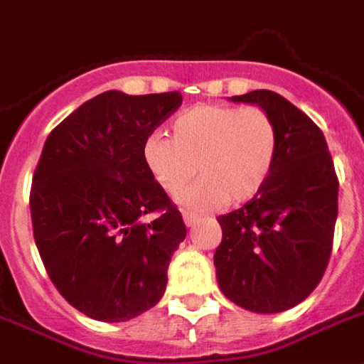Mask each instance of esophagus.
Returning <instances> with one entry per match:
<instances>
[{"instance_id": "esophagus-1", "label": "esophagus", "mask_w": 364, "mask_h": 364, "mask_svg": "<svg viewBox=\"0 0 364 364\" xmlns=\"http://www.w3.org/2000/svg\"><path fill=\"white\" fill-rule=\"evenodd\" d=\"M183 220H185V226H187V228H191V226H193V224L197 222V216H195V214L183 213Z\"/></svg>"}]
</instances>
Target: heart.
Returning a JSON list of instances; mask_svg holds the SVG:
<instances>
[{
    "mask_svg": "<svg viewBox=\"0 0 364 364\" xmlns=\"http://www.w3.org/2000/svg\"><path fill=\"white\" fill-rule=\"evenodd\" d=\"M173 138L151 132L144 164L161 189L175 195L197 171L195 185L177 203L191 213H210L252 200L271 177L279 134L261 107L197 105L173 120Z\"/></svg>",
    "mask_w": 364,
    "mask_h": 364,
    "instance_id": "heart-1",
    "label": "heart"
}]
</instances>
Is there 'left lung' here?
I'll return each mask as SVG.
<instances>
[{
  "label": "left lung",
  "instance_id": "8db88e82",
  "mask_svg": "<svg viewBox=\"0 0 364 364\" xmlns=\"http://www.w3.org/2000/svg\"><path fill=\"white\" fill-rule=\"evenodd\" d=\"M230 101L267 111L279 148L265 187L218 218L216 279L224 296L250 312H284L308 298L328 267L337 220L336 167L323 132L279 93L257 90Z\"/></svg>",
  "mask_w": 364,
  "mask_h": 364
}]
</instances>
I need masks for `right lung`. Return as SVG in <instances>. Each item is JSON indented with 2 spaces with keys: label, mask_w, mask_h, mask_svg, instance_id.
I'll list each match as a JSON object with an SVG mask.
<instances>
[{
  "label": "right lung",
  "mask_w": 364,
  "mask_h": 364,
  "mask_svg": "<svg viewBox=\"0 0 364 364\" xmlns=\"http://www.w3.org/2000/svg\"><path fill=\"white\" fill-rule=\"evenodd\" d=\"M181 103L179 91H105L44 142L31 187L35 244L60 294L93 320H132L166 292L187 228L142 146Z\"/></svg>",
  "instance_id": "1"
}]
</instances>
